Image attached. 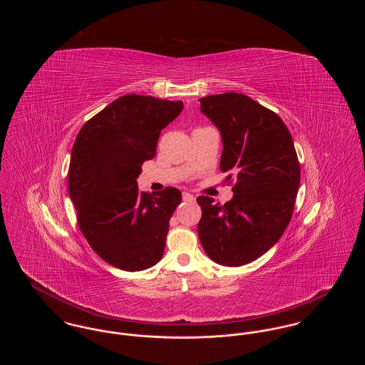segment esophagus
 <instances>
[{"label":"esophagus","instance_id":"34e87169","mask_svg":"<svg viewBox=\"0 0 365 365\" xmlns=\"http://www.w3.org/2000/svg\"><path fill=\"white\" fill-rule=\"evenodd\" d=\"M183 200L191 202V201H194V200H195V197H194L192 194H190V192H183Z\"/></svg>","mask_w":365,"mask_h":365}]
</instances>
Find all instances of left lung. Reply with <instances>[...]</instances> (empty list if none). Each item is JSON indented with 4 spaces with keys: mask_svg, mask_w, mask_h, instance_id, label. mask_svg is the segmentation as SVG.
Masks as SVG:
<instances>
[{
    "mask_svg": "<svg viewBox=\"0 0 365 365\" xmlns=\"http://www.w3.org/2000/svg\"><path fill=\"white\" fill-rule=\"evenodd\" d=\"M200 104L220 131V170L235 186L225 205L197 198L198 237L210 260L240 267L268 252L290 223L301 176L294 143L278 115L247 96L213 94Z\"/></svg>",
    "mask_w": 365,
    "mask_h": 365,
    "instance_id": "1",
    "label": "left lung"
}]
</instances>
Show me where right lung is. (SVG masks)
<instances>
[{"instance_id": "right-lung-1", "label": "right lung", "mask_w": 365, "mask_h": 365, "mask_svg": "<svg viewBox=\"0 0 365 365\" xmlns=\"http://www.w3.org/2000/svg\"><path fill=\"white\" fill-rule=\"evenodd\" d=\"M182 101L125 94L81 128L71 152L68 189L78 225L91 249L130 272L161 260L170 219L182 201L175 187L139 191L140 165L156 156L160 131Z\"/></svg>"}]
</instances>
